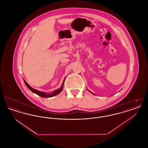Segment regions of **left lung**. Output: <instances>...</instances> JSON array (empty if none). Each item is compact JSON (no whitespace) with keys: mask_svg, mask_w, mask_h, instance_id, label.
I'll use <instances>...</instances> for the list:
<instances>
[{"mask_svg":"<svg viewBox=\"0 0 148 148\" xmlns=\"http://www.w3.org/2000/svg\"><path fill=\"white\" fill-rule=\"evenodd\" d=\"M89 92H90V91H89Z\"/></svg>","mask_w":148,"mask_h":148,"instance_id":"8db88e82","label":"left lung"}]
</instances>
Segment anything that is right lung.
<instances>
[{"label": "right lung", "instance_id": "1", "mask_svg": "<svg viewBox=\"0 0 148 148\" xmlns=\"http://www.w3.org/2000/svg\"><path fill=\"white\" fill-rule=\"evenodd\" d=\"M24 82L25 84L26 85V86L28 88V89L29 90H30L33 92H34V93H35L36 94L39 95L40 97H42V98H50V97H54V96H56V95H58L59 93H60V92L62 91L63 88L64 83V80L63 82V84H62V86H61L60 88H59V89H57L56 90H55L54 92H52V93H51V94H46V93H45V92H39V91H38V90H35L34 89L32 88V87H30V86L28 84V83H27L24 80Z\"/></svg>", "mask_w": 148, "mask_h": 148}]
</instances>
